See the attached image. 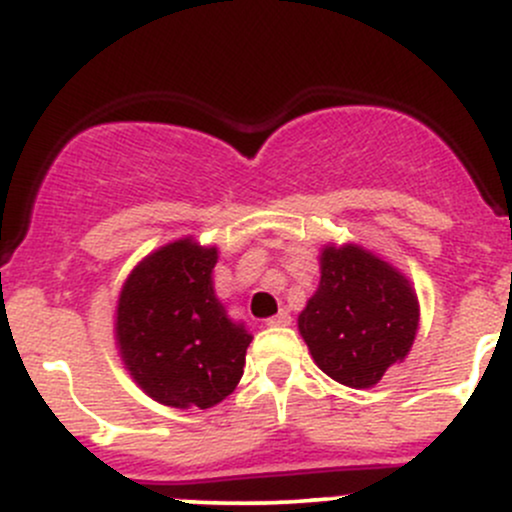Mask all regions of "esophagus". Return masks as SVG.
I'll return each instance as SVG.
<instances>
[{"label":"esophagus","mask_w":512,"mask_h":512,"mask_svg":"<svg viewBox=\"0 0 512 512\" xmlns=\"http://www.w3.org/2000/svg\"><path fill=\"white\" fill-rule=\"evenodd\" d=\"M267 325H272V328H284V325H291L289 311H279L277 316L267 318Z\"/></svg>","instance_id":"34e87169"}]
</instances>
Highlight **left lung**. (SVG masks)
I'll return each instance as SVG.
<instances>
[{
	"mask_svg": "<svg viewBox=\"0 0 512 512\" xmlns=\"http://www.w3.org/2000/svg\"><path fill=\"white\" fill-rule=\"evenodd\" d=\"M313 359L352 389L374 386L411 350L418 299L411 284L362 247H325L318 291L299 316Z\"/></svg>",
	"mask_w": 512,
	"mask_h": 512,
	"instance_id": "left-lung-1",
	"label": "left lung"
}]
</instances>
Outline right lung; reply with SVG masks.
Returning a JSON list of instances; mask_svg holds the SVG:
<instances>
[{"label":"right lung","instance_id":"right-lung-1","mask_svg":"<svg viewBox=\"0 0 512 512\" xmlns=\"http://www.w3.org/2000/svg\"><path fill=\"white\" fill-rule=\"evenodd\" d=\"M216 247L177 240L145 257L121 291L116 340L138 386L172 408H211L238 386L252 335L228 318Z\"/></svg>","mask_w":512,"mask_h":512}]
</instances>
